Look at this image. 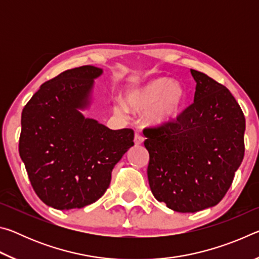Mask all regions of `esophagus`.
<instances>
[{
    "instance_id": "obj_1",
    "label": "esophagus",
    "mask_w": 259,
    "mask_h": 259,
    "mask_svg": "<svg viewBox=\"0 0 259 259\" xmlns=\"http://www.w3.org/2000/svg\"><path fill=\"white\" fill-rule=\"evenodd\" d=\"M144 138L142 135L140 134H138V133H136L135 134V138H134V142H135V144L136 145H140V144H143V142H144Z\"/></svg>"
}]
</instances>
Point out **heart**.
I'll use <instances>...</instances> for the list:
<instances>
[{
  "mask_svg": "<svg viewBox=\"0 0 259 259\" xmlns=\"http://www.w3.org/2000/svg\"><path fill=\"white\" fill-rule=\"evenodd\" d=\"M186 99V91L178 82L169 77H157L140 88L129 91L125 103L135 112H148V120L154 124H166L172 122L181 113ZM117 114H124L123 104L114 105Z\"/></svg>",
  "mask_w": 259,
  "mask_h": 259,
  "instance_id": "1",
  "label": "heart"
}]
</instances>
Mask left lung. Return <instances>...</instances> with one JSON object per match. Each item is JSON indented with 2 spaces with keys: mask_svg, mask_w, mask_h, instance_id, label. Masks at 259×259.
<instances>
[{
  "mask_svg": "<svg viewBox=\"0 0 259 259\" xmlns=\"http://www.w3.org/2000/svg\"><path fill=\"white\" fill-rule=\"evenodd\" d=\"M194 103L170 123L144 130L154 198L178 212L221 202L244 155L245 120L230 90L191 69Z\"/></svg>",
  "mask_w": 259,
  "mask_h": 259,
  "instance_id": "obj_1",
  "label": "left lung"
}]
</instances>
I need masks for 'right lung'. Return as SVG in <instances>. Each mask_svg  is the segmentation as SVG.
Listing matches in <instances>:
<instances>
[{
  "mask_svg": "<svg viewBox=\"0 0 259 259\" xmlns=\"http://www.w3.org/2000/svg\"><path fill=\"white\" fill-rule=\"evenodd\" d=\"M103 69H67L40 87L21 113L19 154L38 198L59 210L102 198L112 170L134 146V130H112L81 111Z\"/></svg>",
  "mask_w": 259,
  "mask_h": 259,
  "instance_id": "right-lung-1",
  "label": "right lung"
}]
</instances>
